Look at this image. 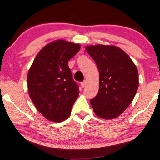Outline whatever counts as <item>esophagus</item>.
<instances>
[{
	"mask_svg": "<svg viewBox=\"0 0 160 160\" xmlns=\"http://www.w3.org/2000/svg\"><path fill=\"white\" fill-rule=\"evenodd\" d=\"M86 85H87V81H86V80H84V82H81V86H82V87H86Z\"/></svg>",
	"mask_w": 160,
	"mask_h": 160,
	"instance_id": "esophagus-1",
	"label": "esophagus"
}]
</instances>
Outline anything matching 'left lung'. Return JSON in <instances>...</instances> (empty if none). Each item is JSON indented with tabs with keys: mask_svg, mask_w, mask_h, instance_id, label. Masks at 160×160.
I'll use <instances>...</instances> for the list:
<instances>
[{
	"mask_svg": "<svg viewBox=\"0 0 160 160\" xmlns=\"http://www.w3.org/2000/svg\"><path fill=\"white\" fill-rule=\"evenodd\" d=\"M99 71V91L90 100L99 117H117L130 106L138 88V71L130 57L115 46H87Z\"/></svg>",
	"mask_w": 160,
	"mask_h": 160,
	"instance_id": "1",
	"label": "left lung"
}]
</instances>
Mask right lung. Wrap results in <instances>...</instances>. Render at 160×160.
<instances>
[{
  "mask_svg": "<svg viewBox=\"0 0 160 160\" xmlns=\"http://www.w3.org/2000/svg\"><path fill=\"white\" fill-rule=\"evenodd\" d=\"M80 48L79 44L63 40L53 41L38 52L28 71L30 99L50 121L66 119L79 94L68 62Z\"/></svg>",
  "mask_w": 160,
  "mask_h": 160,
  "instance_id": "obj_1",
  "label": "right lung"
}]
</instances>
